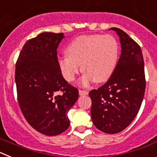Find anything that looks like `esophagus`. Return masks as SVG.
<instances>
[{"instance_id":"1","label":"esophagus","mask_w":157,"mask_h":157,"mask_svg":"<svg viewBox=\"0 0 157 157\" xmlns=\"http://www.w3.org/2000/svg\"><path fill=\"white\" fill-rule=\"evenodd\" d=\"M88 91L86 90H78V94H79L80 96H83V95H87L88 94Z\"/></svg>"}]
</instances>
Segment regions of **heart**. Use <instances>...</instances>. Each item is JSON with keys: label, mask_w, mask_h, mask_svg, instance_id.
Returning <instances> with one entry per match:
<instances>
[{"label": "heart", "mask_w": 157, "mask_h": 157, "mask_svg": "<svg viewBox=\"0 0 157 157\" xmlns=\"http://www.w3.org/2000/svg\"><path fill=\"white\" fill-rule=\"evenodd\" d=\"M67 56L59 58L58 65L67 82H73L80 71L84 72L80 84L88 85L94 80L103 82L112 75L117 63L120 47L110 34L82 35L77 37L66 48Z\"/></svg>", "instance_id": "b5f03b06"}]
</instances>
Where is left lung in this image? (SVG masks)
Masks as SVG:
<instances>
[{
  "label": "left lung",
  "mask_w": 157,
  "mask_h": 157,
  "mask_svg": "<svg viewBox=\"0 0 157 157\" xmlns=\"http://www.w3.org/2000/svg\"><path fill=\"white\" fill-rule=\"evenodd\" d=\"M121 55L109 79L89 93L91 118L98 130L117 134L127 128L138 114L145 90L144 59L141 47L127 33L116 27Z\"/></svg>",
  "instance_id": "8db88e82"
}]
</instances>
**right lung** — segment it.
<instances>
[{"label":"right lung","mask_w":157,"mask_h":157,"mask_svg":"<svg viewBox=\"0 0 157 157\" xmlns=\"http://www.w3.org/2000/svg\"><path fill=\"white\" fill-rule=\"evenodd\" d=\"M63 37V33L44 32L28 40L16 64L22 113L33 128L48 136L68 128L67 112L78 98V89L63 78L58 65L56 49Z\"/></svg>","instance_id":"add662e5"}]
</instances>
